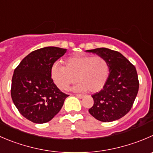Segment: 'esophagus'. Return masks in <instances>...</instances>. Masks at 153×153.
Wrapping results in <instances>:
<instances>
[{"label":"esophagus","instance_id":"esophagus-1","mask_svg":"<svg viewBox=\"0 0 153 153\" xmlns=\"http://www.w3.org/2000/svg\"><path fill=\"white\" fill-rule=\"evenodd\" d=\"M76 96L78 98V99H83V98H84V96L81 94H77Z\"/></svg>","mask_w":153,"mask_h":153}]
</instances>
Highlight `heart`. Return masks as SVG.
I'll return each instance as SVG.
<instances>
[{
    "mask_svg": "<svg viewBox=\"0 0 153 153\" xmlns=\"http://www.w3.org/2000/svg\"><path fill=\"white\" fill-rule=\"evenodd\" d=\"M64 66L55 62L51 66V78L55 85L66 90L69 85L80 82L73 87L75 91L98 93L105 87L110 75V65L101 56L75 54L63 60Z\"/></svg>",
    "mask_w": 153,
    "mask_h": 153,
    "instance_id": "b5f03b06",
    "label": "heart"
}]
</instances>
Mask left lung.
<instances>
[{
	"mask_svg": "<svg viewBox=\"0 0 153 153\" xmlns=\"http://www.w3.org/2000/svg\"><path fill=\"white\" fill-rule=\"evenodd\" d=\"M86 51L103 57L110 65L108 82L92 96L94 104L89 112L102 122L117 120L131 110L137 96L139 81L135 67L118 51L106 48Z\"/></svg>",
	"mask_w": 153,
	"mask_h": 153,
	"instance_id": "8db88e82",
	"label": "left lung"
}]
</instances>
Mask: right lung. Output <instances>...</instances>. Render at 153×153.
Segmentation results:
<instances>
[{"mask_svg":"<svg viewBox=\"0 0 153 153\" xmlns=\"http://www.w3.org/2000/svg\"><path fill=\"white\" fill-rule=\"evenodd\" d=\"M66 48L45 47L21 61L12 78L13 102L24 117L35 123L49 122L60 111L68 95L51 78V66L64 55Z\"/></svg>","mask_w":153,"mask_h":153,"instance_id":"obj_1","label":"right lung"}]
</instances>
